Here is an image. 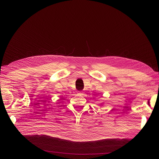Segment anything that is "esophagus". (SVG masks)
Wrapping results in <instances>:
<instances>
[{
    "label": "esophagus",
    "mask_w": 159,
    "mask_h": 159,
    "mask_svg": "<svg viewBox=\"0 0 159 159\" xmlns=\"http://www.w3.org/2000/svg\"><path fill=\"white\" fill-rule=\"evenodd\" d=\"M83 93H84V92L82 91V90H81V91H79V94H82Z\"/></svg>",
    "instance_id": "34e87169"
}]
</instances>
